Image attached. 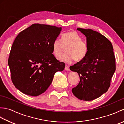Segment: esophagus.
Segmentation results:
<instances>
[{
    "mask_svg": "<svg viewBox=\"0 0 124 124\" xmlns=\"http://www.w3.org/2000/svg\"><path fill=\"white\" fill-rule=\"evenodd\" d=\"M65 70H67V71H70V70L69 66H68V65H65Z\"/></svg>",
    "mask_w": 124,
    "mask_h": 124,
    "instance_id": "esophagus-1",
    "label": "esophagus"
}]
</instances>
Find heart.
Returning a JSON list of instances; mask_svg holds the SVG:
<instances>
[{"label":"heart","instance_id":"b5f03b06","mask_svg":"<svg viewBox=\"0 0 124 124\" xmlns=\"http://www.w3.org/2000/svg\"><path fill=\"white\" fill-rule=\"evenodd\" d=\"M66 48V52L60 59L61 61L66 63H71L75 60L80 62L86 57L89 51V47L86 42L75 31H71L63 35L61 40L56 38L52 45L53 53L57 59L61 56Z\"/></svg>","mask_w":124,"mask_h":124}]
</instances>
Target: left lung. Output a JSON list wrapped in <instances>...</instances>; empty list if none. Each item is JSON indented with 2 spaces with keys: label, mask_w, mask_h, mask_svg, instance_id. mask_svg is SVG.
Segmentation results:
<instances>
[{
  "label": "left lung",
  "mask_w": 124,
  "mask_h": 124,
  "mask_svg": "<svg viewBox=\"0 0 124 124\" xmlns=\"http://www.w3.org/2000/svg\"><path fill=\"white\" fill-rule=\"evenodd\" d=\"M77 30L86 37L89 51L85 59L70 67L80 77L79 83L72 92L79 99L91 101L110 87L116 70L114 49L110 41L101 33L92 29Z\"/></svg>",
  "instance_id": "obj_1"
}]
</instances>
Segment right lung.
I'll use <instances>...</instances> for the list:
<instances>
[{
  "label": "right lung",
  "instance_id": "1",
  "mask_svg": "<svg viewBox=\"0 0 124 124\" xmlns=\"http://www.w3.org/2000/svg\"><path fill=\"white\" fill-rule=\"evenodd\" d=\"M61 28L33 24L22 31L13 42L8 64L14 85L23 93L37 96L45 92L54 74L65 64L52 54L53 41Z\"/></svg>",
  "mask_w": 124,
  "mask_h": 124
}]
</instances>
